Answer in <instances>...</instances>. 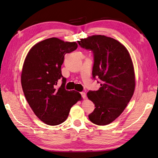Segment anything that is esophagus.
I'll list each match as a JSON object with an SVG mask.
<instances>
[{
    "label": "esophagus",
    "instance_id": "obj_1",
    "mask_svg": "<svg viewBox=\"0 0 158 158\" xmlns=\"http://www.w3.org/2000/svg\"><path fill=\"white\" fill-rule=\"evenodd\" d=\"M80 94H81V97H82V98H83V99H85V98H86V94H85V92H81Z\"/></svg>",
    "mask_w": 158,
    "mask_h": 158
}]
</instances>
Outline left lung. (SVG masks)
Here are the masks:
<instances>
[{
  "label": "left lung",
  "instance_id": "left-lung-1",
  "mask_svg": "<svg viewBox=\"0 0 158 158\" xmlns=\"http://www.w3.org/2000/svg\"><path fill=\"white\" fill-rule=\"evenodd\" d=\"M77 43L93 52V78L100 79L99 89L87 94L96 106L89 119L96 125H107L122 113L135 92L132 59L122 43L108 36L93 35Z\"/></svg>",
  "mask_w": 158,
  "mask_h": 158
}]
</instances>
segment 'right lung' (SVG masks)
I'll use <instances>...</instances> for the list:
<instances>
[{
    "instance_id": "right-lung-1",
    "label": "right lung",
    "mask_w": 158,
    "mask_h": 158,
    "mask_svg": "<svg viewBox=\"0 0 158 158\" xmlns=\"http://www.w3.org/2000/svg\"><path fill=\"white\" fill-rule=\"evenodd\" d=\"M77 47L75 42L53 37L36 43L26 57L21 76L23 92L33 112L48 125L63 123L73 105L81 99L79 92L65 89L66 79L61 71L65 54ZM60 79L63 83L58 88Z\"/></svg>"
}]
</instances>
